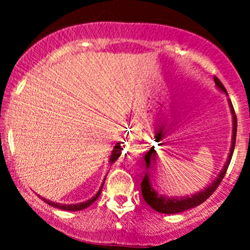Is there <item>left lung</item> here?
Listing matches in <instances>:
<instances>
[{"instance_id":"1","label":"left lung","mask_w":250,"mask_h":250,"mask_svg":"<svg viewBox=\"0 0 250 250\" xmlns=\"http://www.w3.org/2000/svg\"><path fill=\"white\" fill-rule=\"evenodd\" d=\"M214 81H215V83H216V87L219 88L220 90H222L223 93H226V95L228 96L226 88L223 87V84L221 83V81L217 79L216 76H214ZM228 101H229V107H230L231 115H233V140H231L230 153H229L228 160H227L225 167H223L222 170H221L219 176L214 180V182L211 183L210 186H208L207 188L199 191V193L191 195V196H183V197H171L170 196L169 197V196H166V195L159 194L153 187H151L150 181H149V175L147 171L145 175V177H143L142 182H141V191H142L143 199L146 200V202H147L148 205L154 209V210L159 211V213H162V214H177V213H181V211L188 210V209L196 207V206H200L201 203L205 202V201L207 200L215 190H216V188L219 187L221 181L223 180V177H225V175L227 173V169H228V167H229V163H230L231 156H233V153H234L235 141H236L237 119H236V115H235V110H234L233 104H231V101L230 100H228ZM155 157H156V151H155L154 147H151L150 149H149L148 153L145 155V160H146V163H147V168H149L150 162L154 161Z\"/></svg>"}]
</instances>
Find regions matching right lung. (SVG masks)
<instances>
[{"mask_svg": "<svg viewBox=\"0 0 250 250\" xmlns=\"http://www.w3.org/2000/svg\"><path fill=\"white\" fill-rule=\"evenodd\" d=\"M121 150H122L121 146H120V143H117L115 147H114L113 151H111L110 161H109V162H110V165H113V163L115 162L117 159H119L120 155H121ZM104 180H105V179H104ZM104 180H103V183H104ZM103 183H102L101 188H100V190L97 191V194L95 195V196L91 197L90 200L85 201V202L76 203V205H62V203H55V202H53V201H49V200L44 199V197H41V196H40V197H41V200L44 201L45 203H48V205L51 206V207H54V208H59V209H62V210H70V211L82 210V209H85L87 207H89V206H90L91 203H94V202H95V201L97 200V197H99L100 194H101V189H102V187H103Z\"/></svg>", "mask_w": 250, "mask_h": 250, "instance_id": "right-lung-1", "label": "right lung"}]
</instances>
